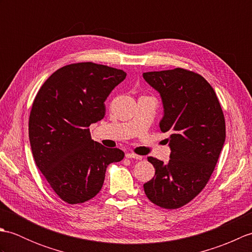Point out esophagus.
<instances>
[{
	"instance_id": "esophagus-1",
	"label": "esophagus",
	"mask_w": 252,
	"mask_h": 252,
	"mask_svg": "<svg viewBox=\"0 0 252 252\" xmlns=\"http://www.w3.org/2000/svg\"><path fill=\"white\" fill-rule=\"evenodd\" d=\"M126 157L131 158V159H136V160H141L143 158L142 156H140V155H136L134 153H127V154H126Z\"/></svg>"
}]
</instances>
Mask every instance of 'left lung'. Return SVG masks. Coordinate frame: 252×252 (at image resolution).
<instances>
[{
    "label": "left lung",
    "instance_id": "1",
    "mask_svg": "<svg viewBox=\"0 0 252 252\" xmlns=\"http://www.w3.org/2000/svg\"><path fill=\"white\" fill-rule=\"evenodd\" d=\"M161 95L160 130L169 134V163L148 157L155 176L144 191L155 205L178 209L205 189L225 142V119L215 90L199 73L183 68L144 72Z\"/></svg>",
    "mask_w": 252,
    "mask_h": 252
}]
</instances>
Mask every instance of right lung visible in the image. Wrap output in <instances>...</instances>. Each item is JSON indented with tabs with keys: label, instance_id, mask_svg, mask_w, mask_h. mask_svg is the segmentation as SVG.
<instances>
[{
	"label": "right lung",
	"instance_id": "obj_1",
	"mask_svg": "<svg viewBox=\"0 0 252 252\" xmlns=\"http://www.w3.org/2000/svg\"><path fill=\"white\" fill-rule=\"evenodd\" d=\"M121 69L91 62L63 66L36 93L29 116V140L36 167L55 194L76 205L92 199L107 165L125 157L91 138L90 126L105 116L104 101L126 79Z\"/></svg>",
	"mask_w": 252,
	"mask_h": 252
}]
</instances>
